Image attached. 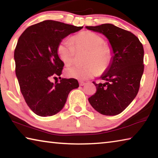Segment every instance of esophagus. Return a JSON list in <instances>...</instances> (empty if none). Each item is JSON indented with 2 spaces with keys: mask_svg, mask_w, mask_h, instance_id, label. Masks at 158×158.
Wrapping results in <instances>:
<instances>
[{
  "mask_svg": "<svg viewBox=\"0 0 158 158\" xmlns=\"http://www.w3.org/2000/svg\"><path fill=\"white\" fill-rule=\"evenodd\" d=\"M85 84H86V83H85V82L81 81H79V85H81V86H82V85H84Z\"/></svg>",
  "mask_w": 158,
  "mask_h": 158,
  "instance_id": "obj_1",
  "label": "esophagus"
}]
</instances>
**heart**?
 Masks as SVG:
<instances>
[{
	"instance_id": "obj_1",
	"label": "heart",
	"mask_w": 158,
	"mask_h": 158,
	"mask_svg": "<svg viewBox=\"0 0 158 158\" xmlns=\"http://www.w3.org/2000/svg\"><path fill=\"white\" fill-rule=\"evenodd\" d=\"M86 51L85 64H77L67 67L65 73L70 78L85 80L105 73L113 61V51L105 44V40L98 34L84 31L74 35L70 41L63 39L57 46L58 57L65 65L73 62L77 53Z\"/></svg>"
}]
</instances>
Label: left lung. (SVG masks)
I'll use <instances>...</instances> for the list:
<instances>
[{"mask_svg": "<svg viewBox=\"0 0 158 158\" xmlns=\"http://www.w3.org/2000/svg\"><path fill=\"white\" fill-rule=\"evenodd\" d=\"M86 28L102 33L113 49V61L97 84L95 93L89 98L96 111L106 116L121 114L137 96L143 73V45L131 32L111 23Z\"/></svg>", "mask_w": 158, "mask_h": 158, "instance_id": "1", "label": "left lung"}]
</instances>
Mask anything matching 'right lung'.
Here are the masks:
<instances>
[{
  "label": "right lung",
  "instance_id": "1",
  "mask_svg": "<svg viewBox=\"0 0 158 158\" xmlns=\"http://www.w3.org/2000/svg\"><path fill=\"white\" fill-rule=\"evenodd\" d=\"M83 26L46 20L29 26L21 35L15 50V73L26 104L40 116H51L63 108L69 93L79 87L74 78L60 77L64 63L57 46ZM60 77V81H50Z\"/></svg>",
  "mask_w": 158,
  "mask_h": 158
}]
</instances>
